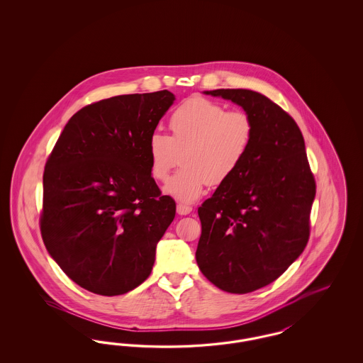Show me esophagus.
Returning <instances> with one entry per match:
<instances>
[{
	"label": "esophagus",
	"instance_id": "1",
	"mask_svg": "<svg viewBox=\"0 0 363 363\" xmlns=\"http://www.w3.org/2000/svg\"><path fill=\"white\" fill-rule=\"evenodd\" d=\"M190 212H191V207H189V206H184V204L177 206V213L178 215H189Z\"/></svg>",
	"mask_w": 363,
	"mask_h": 363
}]
</instances>
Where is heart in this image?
I'll list each match as a JSON object with an SVG mask.
<instances>
[{
	"label": "heart",
	"instance_id": "b5f03b06",
	"mask_svg": "<svg viewBox=\"0 0 363 363\" xmlns=\"http://www.w3.org/2000/svg\"><path fill=\"white\" fill-rule=\"evenodd\" d=\"M172 136L154 132L147 147L150 173L166 181L182 156L184 169L164 185V193L181 204L201 199L208 185L230 179L247 155L255 121L241 110L196 96L181 104L170 118Z\"/></svg>",
	"mask_w": 363,
	"mask_h": 363
}]
</instances>
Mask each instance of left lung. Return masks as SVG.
<instances>
[{
  "instance_id": "1",
  "label": "left lung",
  "mask_w": 363,
  "mask_h": 363,
  "mask_svg": "<svg viewBox=\"0 0 363 363\" xmlns=\"http://www.w3.org/2000/svg\"><path fill=\"white\" fill-rule=\"evenodd\" d=\"M204 94L241 106L255 121V138L237 173L199 208L196 261L218 289L252 293L302 255L315 182L303 136L281 107L250 89Z\"/></svg>"
}]
</instances>
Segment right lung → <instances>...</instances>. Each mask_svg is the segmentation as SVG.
<instances>
[{
	"label": "right lung",
	"mask_w": 363,
	"mask_h": 363,
	"mask_svg": "<svg viewBox=\"0 0 363 363\" xmlns=\"http://www.w3.org/2000/svg\"><path fill=\"white\" fill-rule=\"evenodd\" d=\"M174 101L163 89L86 106L46 163L42 238L60 268L91 293H128L152 271L175 203L160 194L147 147Z\"/></svg>",
	"instance_id": "right-lung-1"
}]
</instances>
